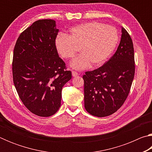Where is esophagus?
Masks as SVG:
<instances>
[{"label": "esophagus", "mask_w": 152, "mask_h": 152, "mask_svg": "<svg viewBox=\"0 0 152 152\" xmlns=\"http://www.w3.org/2000/svg\"><path fill=\"white\" fill-rule=\"evenodd\" d=\"M72 76L73 77H76V76H77L78 75V72H75V71L72 72Z\"/></svg>", "instance_id": "obj_1"}]
</instances>
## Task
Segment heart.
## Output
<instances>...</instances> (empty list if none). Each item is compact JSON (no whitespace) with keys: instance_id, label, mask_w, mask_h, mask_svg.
Masks as SVG:
<instances>
[{"instance_id":"obj_1","label":"heart","mask_w":152,"mask_h":152,"mask_svg":"<svg viewBox=\"0 0 152 152\" xmlns=\"http://www.w3.org/2000/svg\"><path fill=\"white\" fill-rule=\"evenodd\" d=\"M70 34H59L55 41L56 50L61 57L70 59L79 50L82 53L71 61L72 68L83 70L91 65L103 64L111 56L119 42V34L115 27L96 21L72 27Z\"/></svg>"}]
</instances>
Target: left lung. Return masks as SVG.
I'll return each instance as SVG.
<instances>
[{"label":"left lung","mask_w":152,"mask_h":152,"mask_svg":"<svg viewBox=\"0 0 152 152\" xmlns=\"http://www.w3.org/2000/svg\"><path fill=\"white\" fill-rule=\"evenodd\" d=\"M116 52L103 66L86 72L84 107L90 114L107 117L117 111L129 93L135 74L134 49L124 28Z\"/></svg>","instance_id":"1"}]
</instances>
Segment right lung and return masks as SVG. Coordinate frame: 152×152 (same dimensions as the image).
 <instances>
[{
	"instance_id": "add662e5",
	"label": "right lung",
	"mask_w": 152,
	"mask_h": 152,
	"mask_svg": "<svg viewBox=\"0 0 152 152\" xmlns=\"http://www.w3.org/2000/svg\"><path fill=\"white\" fill-rule=\"evenodd\" d=\"M58 31L54 20H38L20 33L14 48L15 88L27 109L40 117L58 111L61 90L72 78L56 48Z\"/></svg>"
}]
</instances>
